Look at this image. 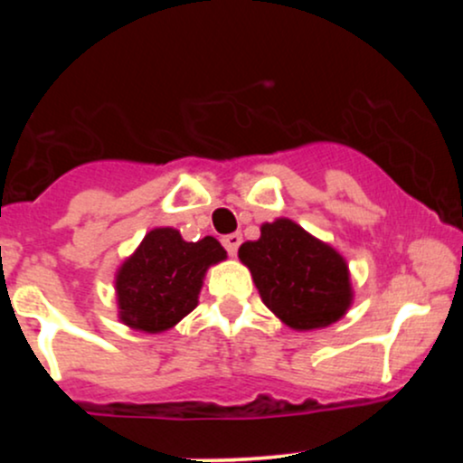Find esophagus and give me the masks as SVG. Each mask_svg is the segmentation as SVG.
Returning a JSON list of instances; mask_svg holds the SVG:
<instances>
[{
	"mask_svg": "<svg viewBox=\"0 0 463 463\" xmlns=\"http://www.w3.org/2000/svg\"><path fill=\"white\" fill-rule=\"evenodd\" d=\"M222 243H224L228 254H231V257H235L239 246H241V235H239V232H231V235L222 237Z\"/></svg>",
	"mask_w": 463,
	"mask_h": 463,
	"instance_id": "obj_1",
	"label": "esophagus"
}]
</instances>
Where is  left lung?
Segmentation results:
<instances>
[{
    "mask_svg": "<svg viewBox=\"0 0 463 463\" xmlns=\"http://www.w3.org/2000/svg\"><path fill=\"white\" fill-rule=\"evenodd\" d=\"M263 305L294 331L331 326L353 305L346 259L296 222H265L261 237L239 248Z\"/></svg>",
    "mask_w": 463,
    "mask_h": 463,
    "instance_id": "8db88e82",
    "label": "left lung"
}]
</instances>
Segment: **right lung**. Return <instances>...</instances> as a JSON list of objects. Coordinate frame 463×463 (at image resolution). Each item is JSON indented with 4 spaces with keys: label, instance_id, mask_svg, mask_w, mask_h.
Masks as SVG:
<instances>
[{
    "label": "right lung",
    "instance_id": "right-lung-1",
    "mask_svg": "<svg viewBox=\"0 0 463 463\" xmlns=\"http://www.w3.org/2000/svg\"><path fill=\"white\" fill-rule=\"evenodd\" d=\"M226 259L215 237L184 241L176 228H152L115 274L119 322L165 333L198 307L206 269Z\"/></svg>",
    "mask_w": 463,
    "mask_h": 463
}]
</instances>
